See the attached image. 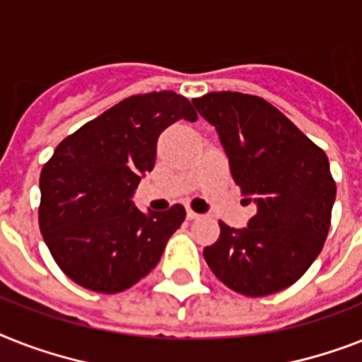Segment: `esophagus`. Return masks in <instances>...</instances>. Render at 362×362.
<instances>
[{"instance_id":"obj_1","label":"esophagus","mask_w":362,"mask_h":362,"mask_svg":"<svg viewBox=\"0 0 362 362\" xmlns=\"http://www.w3.org/2000/svg\"><path fill=\"white\" fill-rule=\"evenodd\" d=\"M186 216H187V219H199V214H197V211H193L191 210V208H187V211H186Z\"/></svg>"}]
</instances>
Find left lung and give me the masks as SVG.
Wrapping results in <instances>:
<instances>
[{
    "instance_id": "1",
    "label": "left lung",
    "mask_w": 362,
    "mask_h": 362,
    "mask_svg": "<svg viewBox=\"0 0 362 362\" xmlns=\"http://www.w3.org/2000/svg\"><path fill=\"white\" fill-rule=\"evenodd\" d=\"M193 105L217 130L232 178L257 204L245 228L219 221L217 242L204 247L208 266L249 298L281 292L307 272L327 238L337 197L327 156L260 96L221 90Z\"/></svg>"
}]
</instances>
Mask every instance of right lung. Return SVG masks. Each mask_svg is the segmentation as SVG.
Here are the masks:
<instances>
[{"instance_id":"1","label":"right lung","mask_w":362,"mask_h":362,"mask_svg":"<svg viewBox=\"0 0 362 362\" xmlns=\"http://www.w3.org/2000/svg\"><path fill=\"white\" fill-rule=\"evenodd\" d=\"M180 119L195 122L197 113L173 90L130 96L61 141L44 165L38 225L76 284L122 292L160 262L186 210L175 204L143 214L132 197L154 169L160 134Z\"/></svg>"}]
</instances>
